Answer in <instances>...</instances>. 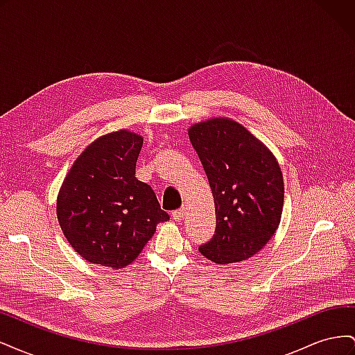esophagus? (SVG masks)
<instances>
[{
	"label": "esophagus",
	"instance_id": "34e87169",
	"mask_svg": "<svg viewBox=\"0 0 355 355\" xmlns=\"http://www.w3.org/2000/svg\"><path fill=\"white\" fill-rule=\"evenodd\" d=\"M171 218H173L176 222H182L185 218V209H179L171 213Z\"/></svg>",
	"mask_w": 355,
	"mask_h": 355
}]
</instances>
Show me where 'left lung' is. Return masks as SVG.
<instances>
[{"label": "left lung", "instance_id": "left-lung-1", "mask_svg": "<svg viewBox=\"0 0 355 355\" xmlns=\"http://www.w3.org/2000/svg\"><path fill=\"white\" fill-rule=\"evenodd\" d=\"M188 135L207 175L216 209V231L198 250L219 265L249 259L280 225L282 168L259 139L230 118L197 123Z\"/></svg>", "mask_w": 355, "mask_h": 355}]
</instances>
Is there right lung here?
<instances>
[{
	"label": "right lung",
	"mask_w": 355,
	"mask_h": 355,
	"mask_svg": "<svg viewBox=\"0 0 355 355\" xmlns=\"http://www.w3.org/2000/svg\"><path fill=\"white\" fill-rule=\"evenodd\" d=\"M144 137L118 130L96 139L75 159L58 196V220L85 261L114 270L130 265L170 219L155 192L136 179Z\"/></svg>",
	"instance_id": "1"
}]
</instances>
